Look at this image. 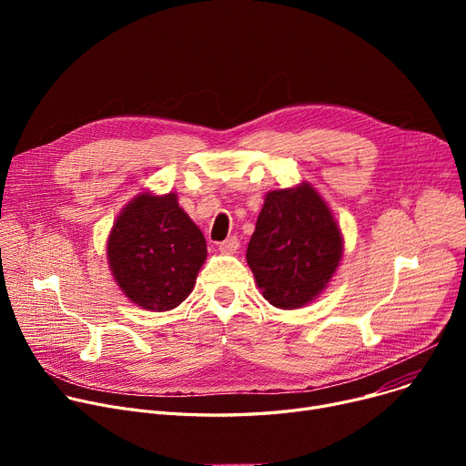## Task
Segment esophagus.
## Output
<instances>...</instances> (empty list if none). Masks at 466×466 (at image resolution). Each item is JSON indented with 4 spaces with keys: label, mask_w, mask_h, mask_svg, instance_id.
Segmentation results:
<instances>
[{
    "label": "esophagus",
    "mask_w": 466,
    "mask_h": 466,
    "mask_svg": "<svg viewBox=\"0 0 466 466\" xmlns=\"http://www.w3.org/2000/svg\"><path fill=\"white\" fill-rule=\"evenodd\" d=\"M238 248H239V239H238L236 236H230V238H227L225 241H220V243H218V251H220V253H225V255H232V253H236V251H238Z\"/></svg>",
    "instance_id": "esophagus-1"
}]
</instances>
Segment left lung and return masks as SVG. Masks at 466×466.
<instances>
[{
	"label": "left lung",
	"mask_w": 466,
	"mask_h": 466,
	"mask_svg": "<svg viewBox=\"0 0 466 466\" xmlns=\"http://www.w3.org/2000/svg\"><path fill=\"white\" fill-rule=\"evenodd\" d=\"M248 264L262 297L295 309L327 287L341 258L336 220L308 183L266 194L248 246Z\"/></svg>",
	"instance_id": "obj_1"
}]
</instances>
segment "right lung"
Returning a JSON list of instances; mask_svg holds the SVG:
<instances>
[{
  "label": "right lung",
  "instance_id": "1",
  "mask_svg": "<svg viewBox=\"0 0 466 466\" xmlns=\"http://www.w3.org/2000/svg\"><path fill=\"white\" fill-rule=\"evenodd\" d=\"M206 255L204 234L174 192L139 194L122 209L107 241L118 287L134 304L153 311L176 308L190 295Z\"/></svg>",
  "mask_w": 466,
  "mask_h": 466
}]
</instances>
